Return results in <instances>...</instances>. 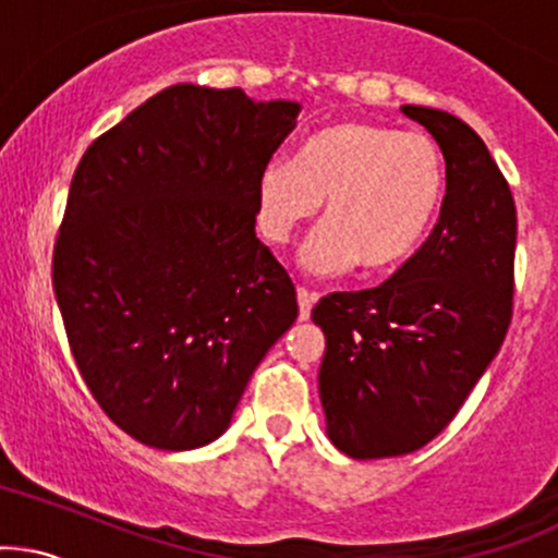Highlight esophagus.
Masks as SVG:
<instances>
[{"mask_svg":"<svg viewBox=\"0 0 558 558\" xmlns=\"http://www.w3.org/2000/svg\"><path fill=\"white\" fill-rule=\"evenodd\" d=\"M296 299H299V320H307L312 307H315V302H317V293L304 289V286H299Z\"/></svg>","mask_w":558,"mask_h":558,"instance_id":"34e87169","label":"esophagus"}]
</instances>
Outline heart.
Here are the masks:
<instances>
[{"label":"heart","mask_w":558,"mask_h":558,"mask_svg":"<svg viewBox=\"0 0 558 558\" xmlns=\"http://www.w3.org/2000/svg\"><path fill=\"white\" fill-rule=\"evenodd\" d=\"M445 156L424 132L341 121L310 134L293 163L269 161L256 182L259 228L272 243L320 209L302 262L315 275L400 267L432 228L445 195Z\"/></svg>","instance_id":"heart-1"}]
</instances>
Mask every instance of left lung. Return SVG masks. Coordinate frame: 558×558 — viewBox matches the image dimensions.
<instances>
[{
  "instance_id": "left-lung-1",
  "label": "left lung",
  "mask_w": 558,
  "mask_h": 558,
  "mask_svg": "<svg viewBox=\"0 0 558 558\" xmlns=\"http://www.w3.org/2000/svg\"><path fill=\"white\" fill-rule=\"evenodd\" d=\"M445 156L439 222L376 289L328 293L312 310L326 333L320 402L349 458L424 448L493 363L513 312L517 206L504 171L466 121L402 106Z\"/></svg>"
}]
</instances>
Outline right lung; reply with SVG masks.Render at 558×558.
<instances>
[{
    "instance_id": "obj_1",
    "label": "right lung",
    "mask_w": 558,
    "mask_h": 558,
    "mask_svg": "<svg viewBox=\"0 0 558 558\" xmlns=\"http://www.w3.org/2000/svg\"><path fill=\"white\" fill-rule=\"evenodd\" d=\"M299 102L177 84L89 145L52 254L71 354L102 413L158 450L230 426L267 349L299 315L256 238V182Z\"/></svg>"
}]
</instances>
